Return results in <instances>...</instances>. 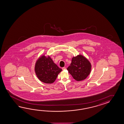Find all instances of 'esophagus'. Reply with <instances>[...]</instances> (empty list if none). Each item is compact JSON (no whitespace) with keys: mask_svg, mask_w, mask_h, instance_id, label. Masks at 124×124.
Here are the masks:
<instances>
[{"mask_svg":"<svg viewBox=\"0 0 124 124\" xmlns=\"http://www.w3.org/2000/svg\"><path fill=\"white\" fill-rule=\"evenodd\" d=\"M62 70H65V69H66V68L63 67L62 68Z\"/></svg>","mask_w":124,"mask_h":124,"instance_id":"esophagus-1","label":"esophagus"}]
</instances>
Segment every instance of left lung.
I'll return each mask as SVG.
<instances>
[{
    "label": "left lung",
    "mask_w": 124,
    "mask_h": 124,
    "mask_svg": "<svg viewBox=\"0 0 124 124\" xmlns=\"http://www.w3.org/2000/svg\"><path fill=\"white\" fill-rule=\"evenodd\" d=\"M67 69L74 79L80 81L85 79L89 75L91 65L85 57L78 55L72 58L71 63Z\"/></svg>",
    "instance_id": "1"
}]
</instances>
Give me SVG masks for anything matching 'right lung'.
Here are the masks:
<instances>
[{"instance_id":"obj_1","label":"right lung","mask_w":124,"mask_h":124,"mask_svg":"<svg viewBox=\"0 0 124 124\" xmlns=\"http://www.w3.org/2000/svg\"><path fill=\"white\" fill-rule=\"evenodd\" d=\"M35 70L37 77L41 82L51 84L55 82L62 69L54 63L50 57L43 55L36 62Z\"/></svg>"}]
</instances>
